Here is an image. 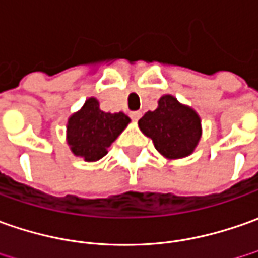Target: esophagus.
<instances>
[{
    "instance_id": "obj_1",
    "label": "esophagus",
    "mask_w": 258,
    "mask_h": 258,
    "mask_svg": "<svg viewBox=\"0 0 258 258\" xmlns=\"http://www.w3.org/2000/svg\"><path fill=\"white\" fill-rule=\"evenodd\" d=\"M130 117H131V118H133L134 121H138L140 118H141V112H140V111L130 112Z\"/></svg>"
}]
</instances>
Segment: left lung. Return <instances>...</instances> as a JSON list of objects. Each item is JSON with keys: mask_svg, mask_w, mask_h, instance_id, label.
Segmentation results:
<instances>
[{"mask_svg": "<svg viewBox=\"0 0 258 258\" xmlns=\"http://www.w3.org/2000/svg\"><path fill=\"white\" fill-rule=\"evenodd\" d=\"M141 131L154 143L157 151L167 158L190 156L201 136V122L197 112L181 105L173 95H164L158 108L140 118Z\"/></svg>", "mask_w": 258, "mask_h": 258, "instance_id": "1", "label": "left lung"}]
</instances>
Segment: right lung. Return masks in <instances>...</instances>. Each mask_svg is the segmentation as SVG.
<instances>
[{"label":"right lung","mask_w":258,"mask_h":258,"mask_svg":"<svg viewBox=\"0 0 258 258\" xmlns=\"http://www.w3.org/2000/svg\"><path fill=\"white\" fill-rule=\"evenodd\" d=\"M128 122L125 114L101 111L98 101L88 98L84 107L68 120V144L76 156L85 161H97L107 154V148Z\"/></svg>","instance_id":"obj_1"}]
</instances>
